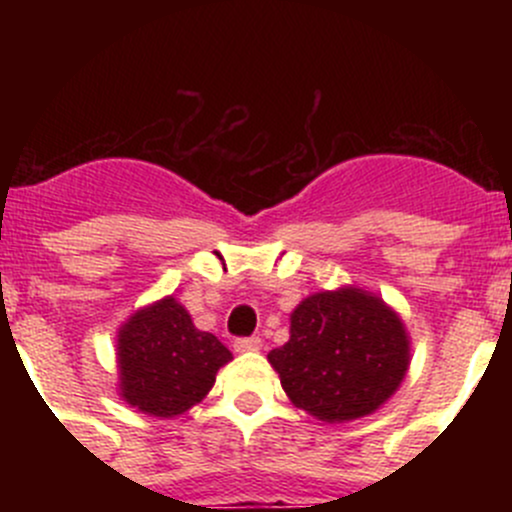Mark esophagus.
Masks as SVG:
<instances>
[{
    "mask_svg": "<svg viewBox=\"0 0 512 512\" xmlns=\"http://www.w3.org/2000/svg\"><path fill=\"white\" fill-rule=\"evenodd\" d=\"M262 347V339L260 337H240L232 342V349H235L237 354L242 352H260Z\"/></svg>",
    "mask_w": 512,
    "mask_h": 512,
    "instance_id": "esophagus-1",
    "label": "esophagus"
}]
</instances>
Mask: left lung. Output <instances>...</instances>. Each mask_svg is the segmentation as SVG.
Listing matches in <instances>:
<instances>
[{
    "instance_id": "obj_1",
    "label": "left lung",
    "mask_w": 512,
    "mask_h": 512,
    "mask_svg": "<svg viewBox=\"0 0 512 512\" xmlns=\"http://www.w3.org/2000/svg\"><path fill=\"white\" fill-rule=\"evenodd\" d=\"M297 409L344 423L374 414L409 371L399 314L359 287L309 294L289 314V342L267 354Z\"/></svg>"
}]
</instances>
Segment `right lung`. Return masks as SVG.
<instances>
[{"label": "right lung", "mask_w": 512, "mask_h": 512, "mask_svg": "<svg viewBox=\"0 0 512 512\" xmlns=\"http://www.w3.org/2000/svg\"><path fill=\"white\" fill-rule=\"evenodd\" d=\"M116 354L123 401L160 418L180 416L200 404L220 366L232 359L215 334L195 329L188 309L175 297L138 309L118 329Z\"/></svg>", "instance_id": "add662e5"}]
</instances>
